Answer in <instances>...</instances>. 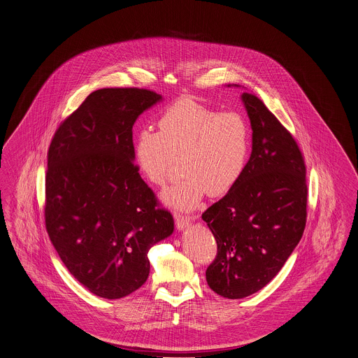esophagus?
<instances>
[{
  "label": "esophagus",
  "mask_w": 358,
  "mask_h": 358,
  "mask_svg": "<svg viewBox=\"0 0 358 358\" xmlns=\"http://www.w3.org/2000/svg\"><path fill=\"white\" fill-rule=\"evenodd\" d=\"M174 220H176V227H177L178 231L185 229L191 224V221H192L191 217L184 215V214H178V213L174 214Z\"/></svg>",
  "instance_id": "esophagus-1"
}]
</instances>
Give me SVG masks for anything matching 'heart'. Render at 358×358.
<instances>
[{
    "mask_svg": "<svg viewBox=\"0 0 358 358\" xmlns=\"http://www.w3.org/2000/svg\"><path fill=\"white\" fill-rule=\"evenodd\" d=\"M250 129L238 113L211 110L194 100H178L158 120V131L141 130L134 141V162L154 185L163 187L181 158L184 177L163 194L177 210L198 207L206 194L229 192L245 169Z\"/></svg>",
    "mask_w": 358,
    "mask_h": 358,
    "instance_id": "b5f03b06",
    "label": "heart"
}]
</instances>
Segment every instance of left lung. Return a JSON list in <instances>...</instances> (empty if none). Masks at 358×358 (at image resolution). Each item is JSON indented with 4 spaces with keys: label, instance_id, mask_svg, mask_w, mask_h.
<instances>
[{
    "label": "left lung",
    "instance_id": "left-lung-1",
    "mask_svg": "<svg viewBox=\"0 0 358 358\" xmlns=\"http://www.w3.org/2000/svg\"><path fill=\"white\" fill-rule=\"evenodd\" d=\"M241 100L252 129L251 157L235 187L201 214L217 240L206 280L228 299L255 294L278 275L308 215L306 166L296 141L255 94L244 92Z\"/></svg>",
    "mask_w": 358,
    "mask_h": 358
}]
</instances>
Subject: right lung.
Returning <instances> with one entry per match:
<instances>
[{
    "label": "right lung",
    "instance_id": "1",
    "mask_svg": "<svg viewBox=\"0 0 358 358\" xmlns=\"http://www.w3.org/2000/svg\"><path fill=\"white\" fill-rule=\"evenodd\" d=\"M162 96L138 87L90 93L57 127L48 151L45 227L70 273L118 299L150 275L148 251L174 220L134 164L133 124Z\"/></svg>",
    "mask_w": 358,
    "mask_h": 358
}]
</instances>
